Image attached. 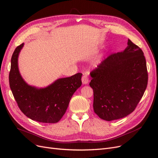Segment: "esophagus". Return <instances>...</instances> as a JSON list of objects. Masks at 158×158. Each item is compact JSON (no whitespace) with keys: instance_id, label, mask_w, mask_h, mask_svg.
I'll return each instance as SVG.
<instances>
[{"instance_id":"1","label":"esophagus","mask_w":158,"mask_h":158,"mask_svg":"<svg viewBox=\"0 0 158 158\" xmlns=\"http://www.w3.org/2000/svg\"><path fill=\"white\" fill-rule=\"evenodd\" d=\"M82 82L83 84H88V83L89 82V78H88L87 75L85 74V75H84V76H82Z\"/></svg>"}]
</instances>
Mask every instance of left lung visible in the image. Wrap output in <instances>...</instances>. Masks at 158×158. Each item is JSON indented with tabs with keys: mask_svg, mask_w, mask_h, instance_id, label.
I'll return each mask as SVG.
<instances>
[{
	"mask_svg": "<svg viewBox=\"0 0 158 158\" xmlns=\"http://www.w3.org/2000/svg\"><path fill=\"white\" fill-rule=\"evenodd\" d=\"M125 50L108 56L90 73L94 111L105 121L127 116L144 94L148 74L144 52L130 40Z\"/></svg>",
	"mask_w": 158,
	"mask_h": 158,
	"instance_id": "left-lung-1",
	"label": "left lung"
}]
</instances>
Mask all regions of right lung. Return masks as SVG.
<instances>
[{
	"label": "right lung",
	"mask_w": 158,
	"mask_h": 158,
	"mask_svg": "<svg viewBox=\"0 0 158 158\" xmlns=\"http://www.w3.org/2000/svg\"><path fill=\"white\" fill-rule=\"evenodd\" d=\"M23 46L14 50L11 58L9 84L14 98L21 111L31 120L45 123H56L63 117L70 100L82 85V73L60 78L45 88L27 85L19 73L18 57Z\"/></svg>",
	"instance_id": "add662e5"
}]
</instances>
